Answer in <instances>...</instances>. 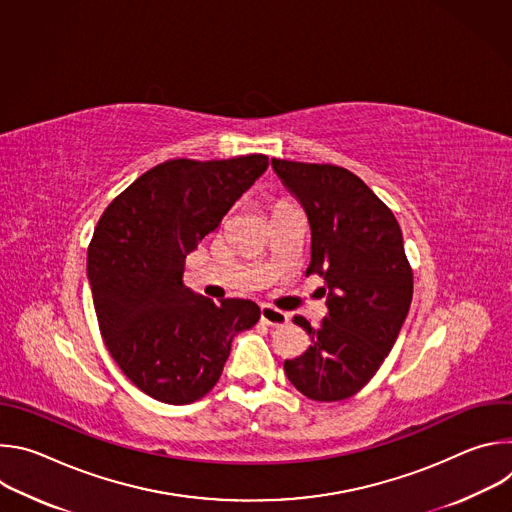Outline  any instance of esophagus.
<instances>
[{"instance_id":"esophagus-1","label":"esophagus","mask_w":512,"mask_h":512,"mask_svg":"<svg viewBox=\"0 0 512 512\" xmlns=\"http://www.w3.org/2000/svg\"><path fill=\"white\" fill-rule=\"evenodd\" d=\"M261 320L269 326H283L289 322V314L273 308V306H261Z\"/></svg>"}]
</instances>
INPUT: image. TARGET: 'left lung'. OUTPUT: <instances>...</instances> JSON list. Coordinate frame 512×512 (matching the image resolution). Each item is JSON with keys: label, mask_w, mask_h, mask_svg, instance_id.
Listing matches in <instances>:
<instances>
[{"label": "left lung", "mask_w": 512, "mask_h": 512, "mask_svg": "<svg viewBox=\"0 0 512 512\" xmlns=\"http://www.w3.org/2000/svg\"><path fill=\"white\" fill-rule=\"evenodd\" d=\"M271 166L308 214L306 273L324 277L328 294V316L318 328L294 318L312 344L283 369L308 399L342 401L375 377L407 318L413 273L403 233L395 214L352 172L275 158Z\"/></svg>", "instance_id": "left-lung-1"}]
</instances>
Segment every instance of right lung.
<instances>
[{
    "label": "right lung",
    "mask_w": 512,
    "mask_h": 512,
    "mask_svg": "<svg viewBox=\"0 0 512 512\" xmlns=\"http://www.w3.org/2000/svg\"><path fill=\"white\" fill-rule=\"evenodd\" d=\"M263 154L170 160L141 174L103 212L87 275L103 340L125 377L162 403L188 405L221 379L251 300L212 302L184 285V261L267 170Z\"/></svg>",
    "instance_id": "add662e5"
}]
</instances>
